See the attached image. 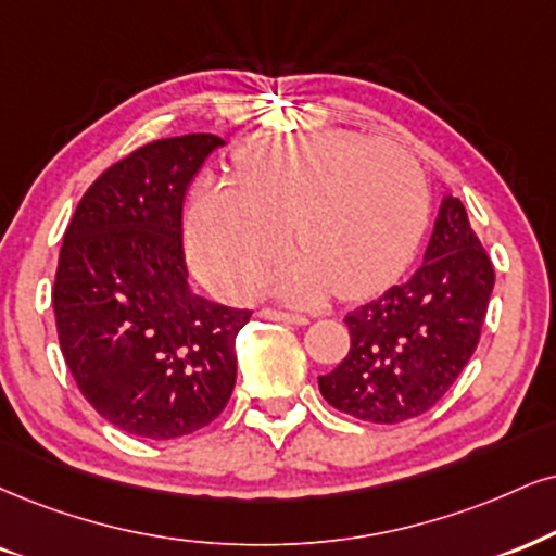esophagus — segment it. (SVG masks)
Here are the masks:
<instances>
[{"mask_svg": "<svg viewBox=\"0 0 556 556\" xmlns=\"http://www.w3.org/2000/svg\"><path fill=\"white\" fill-rule=\"evenodd\" d=\"M260 317L273 319V321H286V325H309V317L306 314H291V312H280V309H263Z\"/></svg>", "mask_w": 556, "mask_h": 556, "instance_id": "esophagus-1", "label": "esophagus"}]
</instances>
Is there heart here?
<instances>
[{
  "label": "heart",
  "mask_w": 556,
  "mask_h": 556,
  "mask_svg": "<svg viewBox=\"0 0 556 556\" xmlns=\"http://www.w3.org/2000/svg\"><path fill=\"white\" fill-rule=\"evenodd\" d=\"M237 169L239 182L203 180L188 218L195 267L231 296L255 291L289 237L299 252L276 289L291 301L387 289L420 244L428 182L396 143L353 131L255 139L237 152Z\"/></svg>",
  "instance_id": "b5f03b06"
}]
</instances>
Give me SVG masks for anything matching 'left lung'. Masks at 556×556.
Wrapping results in <instances>:
<instances>
[{
  "mask_svg": "<svg viewBox=\"0 0 556 556\" xmlns=\"http://www.w3.org/2000/svg\"><path fill=\"white\" fill-rule=\"evenodd\" d=\"M495 270L467 208L445 195L422 265L345 317L351 353L319 392L355 420L394 425L428 413L477 351Z\"/></svg>",
  "mask_w": 556,
  "mask_h": 556,
  "instance_id": "8db88e82",
  "label": "left lung"
}]
</instances>
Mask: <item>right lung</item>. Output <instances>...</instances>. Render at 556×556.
Returning <instances> with one entry per match:
<instances>
[{
	"label": "right lung",
	"mask_w": 556,
	"mask_h": 556,
	"mask_svg": "<svg viewBox=\"0 0 556 556\" xmlns=\"http://www.w3.org/2000/svg\"><path fill=\"white\" fill-rule=\"evenodd\" d=\"M218 147L188 134L123 156L89 185L61 244L53 314L68 371L108 422L152 441L222 415L252 317L188 286L182 203Z\"/></svg>",
	"instance_id": "obj_1"
}]
</instances>
